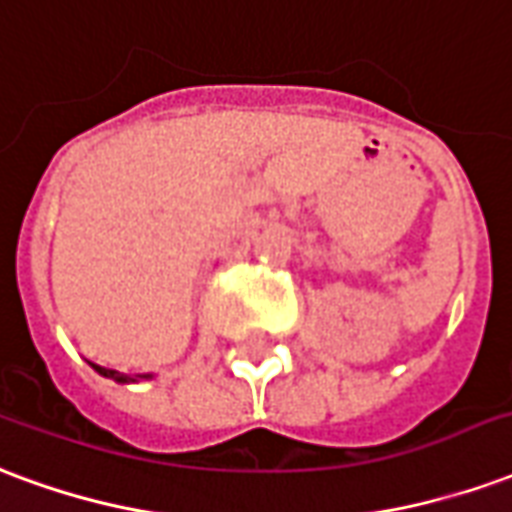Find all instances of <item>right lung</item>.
Instances as JSON below:
<instances>
[{
  "label": "right lung",
  "mask_w": 512,
  "mask_h": 512,
  "mask_svg": "<svg viewBox=\"0 0 512 512\" xmlns=\"http://www.w3.org/2000/svg\"><path fill=\"white\" fill-rule=\"evenodd\" d=\"M92 368H95L98 374L108 376V379H117V382H138V379H149L147 374H138L136 379H130V376H122L119 371H111V368H100V365H95V363H92Z\"/></svg>",
  "instance_id": "right-lung-1"
}]
</instances>
